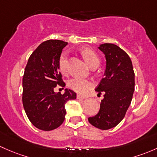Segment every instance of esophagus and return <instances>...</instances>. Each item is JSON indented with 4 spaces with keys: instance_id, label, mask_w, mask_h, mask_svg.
Here are the masks:
<instances>
[{
    "instance_id": "34e87169",
    "label": "esophagus",
    "mask_w": 157,
    "mask_h": 157,
    "mask_svg": "<svg viewBox=\"0 0 157 157\" xmlns=\"http://www.w3.org/2000/svg\"><path fill=\"white\" fill-rule=\"evenodd\" d=\"M77 99H86V98H87V97L81 95H77Z\"/></svg>"
}]
</instances>
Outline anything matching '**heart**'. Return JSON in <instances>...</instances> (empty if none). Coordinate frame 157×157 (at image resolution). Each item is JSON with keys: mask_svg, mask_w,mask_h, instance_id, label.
I'll list each match as a JSON object with an SVG mask.
<instances>
[{"mask_svg": "<svg viewBox=\"0 0 157 157\" xmlns=\"http://www.w3.org/2000/svg\"><path fill=\"white\" fill-rule=\"evenodd\" d=\"M82 56L84 58L88 65L90 66V67H95L98 66L99 63V58L98 55L94 52L92 49L89 48H84L81 52ZM67 54L65 52L61 55L59 61V67L61 71L63 74H65L67 72ZM68 87L74 91L78 92V93H85L93 86V82L90 80L82 78H73L69 80L68 82Z\"/></svg>", "mask_w": 157, "mask_h": 157, "instance_id": "obj_1", "label": "heart"}]
</instances>
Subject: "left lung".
<instances>
[{
    "instance_id": "obj_1",
    "label": "left lung",
    "mask_w": 157,
    "mask_h": 157,
    "mask_svg": "<svg viewBox=\"0 0 157 157\" xmlns=\"http://www.w3.org/2000/svg\"><path fill=\"white\" fill-rule=\"evenodd\" d=\"M98 49L105 56L106 68L95 91L105 95L98 113L88 120L93 126L107 130L117 126L126 115L135 90V73L129 56L118 46L104 44Z\"/></svg>"
}]
</instances>
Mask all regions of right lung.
Returning a JSON list of instances; mask_svg holds the SVG:
<instances>
[{"instance_id":"right-lung-1","label":"right lung","mask_w":157,"mask_h":157,"mask_svg":"<svg viewBox=\"0 0 157 157\" xmlns=\"http://www.w3.org/2000/svg\"><path fill=\"white\" fill-rule=\"evenodd\" d=\"M67 44L59 40L44 41L29 57L22 78V103L26 115L36 128L50 131L65 120V104L77 94L65 89L63 95L55 92L57 85L65 86L59 61Z\"/></svg>"}]
</instances>
